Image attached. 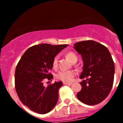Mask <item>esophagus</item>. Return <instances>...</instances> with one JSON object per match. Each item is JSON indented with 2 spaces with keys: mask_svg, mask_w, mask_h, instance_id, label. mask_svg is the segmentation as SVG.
<instances>
[{
  "mask_svg": "<svg viewBox=\"0 0 123 123\" xmlns=\"http://www.w3.org/2000/svg\"><path fill=\"white\" fill-rule=\"evenodd\" d=\"M63 84H64V85H71L72 83H66V82H64L63 83Z\"/></svg>",
  "mask_w": 123,
  "mask_h": 123,
  "instance_id": "esophagus-1",
  "label": "esophagus"
}]
</instances>
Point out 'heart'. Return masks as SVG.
Listing matches in <instances>:
<instances>
[{"mask_svg": "<svg viewBox=\"0 0 123 123\" xmlns=\"http://www.w3.org/2000/svg\"><path fill=\"white\" fill-rule=\"evenodd\" d=\"M65 56L72 63H75L77 61L78 57L73 52H68L65 54ZM58 59L59 56L58 55H56L53 59L52 67L54 68H56L58 67ZM75 73L73 71H61L56 74V78L59 80L64 81V82L68 83L72 81L73 80Z\"/></svg>", "mask_w": 123, "mask_h": 123, "instance_id": "obj_1", "label": "heart"}]
</instances>
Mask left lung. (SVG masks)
Listing matches in <instances>:
<instances>
[{
  "label": "left lung",
  "mask_w": 123,
  "mask_h": 123,
  "mask_svg": "<svg viewBox=\"0 0 123 123\" xmlns=\"http://www.w3.org/2000/svg\"><path fill=\"white\" fill-rule=\"evenodd\" d=\"M74 48L81 54L83 68L80 78L81 89L77 94L81 102L89 105L98 104L111 92L114 82L115 67L108 49L97 42H77Z\"/></svg>",
  "instance_id": "1"
}]
</instances>
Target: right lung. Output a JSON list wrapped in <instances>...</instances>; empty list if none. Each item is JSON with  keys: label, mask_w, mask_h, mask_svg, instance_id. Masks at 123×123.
<instances>
[{"label": "right lung", "mask_w": 123, "mask_h": 123, "mask_svg": "<svg viewBox=\"0 0 123 123\" xmlns=\"http://www.w3.org/2000/svg\"><path fill=\"white\" fill-rule=\"evenodd\" d=\"M67 44L51 45L42 43L28 48L18 62L15 73V87L21 102L37 113L50 112L58 99L62 81L44 85L53 79L49 73L53 59ZM49 82V81H48Z\"/></svg>", "instance_id": "right-lung-1"}]
</instances>
